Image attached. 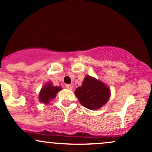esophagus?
I'll list each match as a JSON object with an SVG mask.
<instances>
[{
	"mask_svg": "<svg viewBox=\"0 0 152 152\" xmlns=\"http://www.w3.org/2000/svg\"><path fill=\"white\" fill-rule=\"evenodd\" d=\"M66 88L67 89H69V90H72V86L71 85H66Z\"/></svg>",
	"mask_w": 152,
	"mask_h": 152,
	"instance_id": "obj_1",
	"label": "esophagus"
}]
</instances>
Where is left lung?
I'll use <instances>...</instances> for the list:
<instances>
[{"mask_svg": "<svg viewBox=\"0 0 152 152\" xmlns=\"http://www.w3.org/2000/svg\"><path fill=\"white\" fill-rule=\"evenodd\" d=\"M76 96L80 104L90 110H96L107 103L110 96L109 88L102 81L86 76L81 86L76 88Z\"/></svg>", "mask_w": 152, "mask_h": 152, "instance_id": "1", "label": "left lung"}]
</instances>
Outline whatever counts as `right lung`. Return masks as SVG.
<instances>
[{
	"instance_id": "1",
	"label": "right lung",
	"mask_w": 152,
	"mask_h": 152,
	"mask_svg": "<svg viewBox=\"0 0 152 152\" xmlns=\"http://www.w3.org/2000/svg\"><path fill=\"white\" fill-rule=\"evenodd\" d=\"M61 90V87L53 86L51 83H48L41 89V91L39 94V99L41 102L48 104L50 100L56 97L58 92Z\"/></svg>"
}]
</instances>
